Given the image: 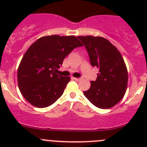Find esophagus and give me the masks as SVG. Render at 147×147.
Masks as SVG:
<instances>
[{"mask_svg": "<svg viewBox=\"0 0 147 147\" xmlns=\"http://www.w3.org/2000/svg\"><path fill=\"white\" fill-rule=\"evenodd\" d=\"M72 79L75 80L76 81H80L81 80V78H72Z\"/></svg>", "mask_w": 147, "mask_h": 147, "instance_id": "esophagus-1", "label": "esophagus"}]
</instances>
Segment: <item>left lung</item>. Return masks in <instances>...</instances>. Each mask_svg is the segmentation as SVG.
<instances>
[{
  "label": "left lung",
  "mask_w": 147,
  "mask_h": 147,
  "mask_svg": "<svg viewBox=\"0 0 147 147\" xmlns=\"http://www.w3.org/2000/svg\"><path fill=\"white\" fill-rule=\"evenodd\" d=\"M84 44L92 67L99 68L95 81L84 95L92 105L109 109L119 102L126 92L128 82L127 66L119 50L102 37L78 36Z\"/></svg>",
  "instance_id": "obj_1"
}]
</instances>
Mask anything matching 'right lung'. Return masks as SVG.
I'll return each instance as SVG.
<instances>
[{"instance_id": "right-lung-1", "label": "right lung", "mask_w": 147, "mask_h": 147, "mask_svg": "<svg viewBox=\"0 0 147 147\" xmlns=\"http://www.w3.org/2000/svg\"><path fill=\"white\" fill-rule=\"evenodd\" d=\"M82 44L74 35H47L37 40L23 55L18 69L22 95L33 106L53 105L63 94L69 77L56 74L67 55Z\"/></svg>"}]
</instances>
